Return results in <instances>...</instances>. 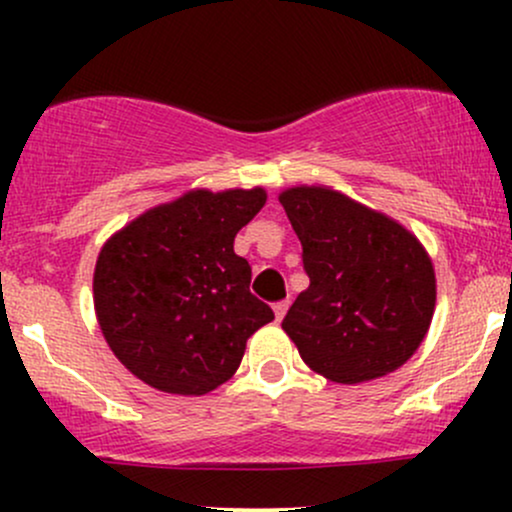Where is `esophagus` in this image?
<instances>
[{
	"instance_id": "1",
	"label": "esophagus",
	"mask_w": 512,
	"mask_h": 512,
	"mask_svg": "<svg viewBox=\"0 0 512 512\" xmlns=\"http://www.w3.org/2000/svg\"><path fill=\"white\" fill-rule=\"evenodd\" d=\"M286 310H289V301H279V303H274V315H276V320H284Z\"/></svg>"
}]
</instances>
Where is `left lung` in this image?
<instances>
[{
    "label": "left lung",
    "mask_w": 512,
    "mask_h": 512,
    "mask_svg": "<svg viewBox=\"0 0 512 512\" xmlns=\"http://www.w3.org/2000/svg\"><path fill=\"white\" fill-rule=\"evenodd\" d=\"M279 202L310 279L281 322L298 354L344 385L397 370L424 342L436 305L433 264L419 240L327 187H291Z\"/></svg>",
    "instance_id": "1"
}]
</instances>
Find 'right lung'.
Instances as JSON below:
<instances>
[{
	"label": "right lung",
	"instance_id": "obj_1",
	"mask_svg": "<svg viewBox=\"0 0 512 512\" xmlns=\"http://www.w3.org/2000/svg\"><path fill=\"white\" fill-rule=\"evenodd\" d=\"M267 202L255 190L163 204L105 243L93 303L105 342L139 380L173 395H207L236 373L252 332L274 320L250 291L233 240Z\"/></svg>",
	"mask_w": 512,
	"mask_h": 512
}]
</instances>
